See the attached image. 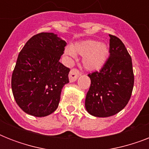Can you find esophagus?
<instances>
[{
    "instance_id": "obj_1",
    "label": "esophagus",
    "mask_w": 149,
    "mask_h": 149,
    "mask_svg": "<svg viewBox=\"0 0 149 149\" xmlns=\"http://www.w3.org/2000/svg\"><path fill=\"white\" fill-rule=\"evenodd\" d=\"M80 75H81V72H79L77 69H72V70H70V74H69L70 81L71 82V83L75 82Z\"/></svg>"
}]
</instances>
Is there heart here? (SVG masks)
Segmentation results:
<instances>
[{
    "mask_svg": "<svg viewBox=\"0 0 149 149\" xmlns=\"http://www.w3.org/2000/svg\"><path fill=\"white\" fill-rule=\"evenodd\" d=\"M65 53L70 56H74L75 54L83 56L84 68L90 71H96L105 65L109 56V49L104 43L96 40H85L67 47Z\"/></svg>",
    "mask_w": 149,
    "mask_h": 149,
    "instance_id": "1",
    "label": "heart"
}]
</instances>
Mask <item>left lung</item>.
I'll return each mask as SVG.
<instances>
[{
    "label": "left lung",
    "instance_id": "left-lung-1",
    "mask_svg": "<svg viewBox=\"0 0 149 149\" xmlns=\"http://www.w3.org/2000/svg\"><path fill=\"white\" fill-rule=\"evenodd\" d=\"M110 56L100 71L89 73L85 107L91 115L107 118L125 107L134 86L131 56L120 38L110 35Z\"/></svg>",
    "mask_w": 149,
    "mask_h": 149
}]
</instances>
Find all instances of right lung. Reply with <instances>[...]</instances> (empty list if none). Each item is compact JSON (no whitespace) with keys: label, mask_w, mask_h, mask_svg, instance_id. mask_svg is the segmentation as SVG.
Returning a JSON list of instances; mask_svg holds the SVG:
<instances>
[{"label":"right lung","mask_w":149,"mask_h":149,"mask_svg":"<svg viewBox=\"0 0 149 149\" xmlns=\"http://www.w3.org/2000/svg\"><path fill=\"white\" fill-rule=\"evenodd\" d=\"M66 42L51 32L32 36L17 56L11 77L15 101L25 113L45 117L58 106L70 69L59 62Z\"/></svg>","instance_id":"right-lung-1"}]
</instances>
